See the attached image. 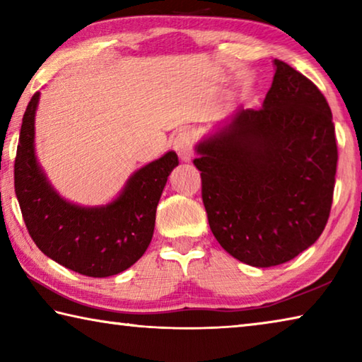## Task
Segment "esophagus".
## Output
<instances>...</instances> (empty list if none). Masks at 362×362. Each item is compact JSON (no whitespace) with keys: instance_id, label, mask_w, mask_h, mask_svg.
<instances>
[{"instance_id":"esophagus-1","label":"esophagus","mask_w":362,"mask_h":362,"mask_svg":"<svg viewBox=\"0 0 362 362\" xmlns=\"http://www.w3.org/2000/svg\"><path fill=\"white\" fill-rule=\"evenodd\" d=\"M174 148L183 161H189L194 150V134L189 129H182L174 137Z\"/></svg>"}]
</instances>
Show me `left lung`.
Listing matches in <instances>:
<instances>
[{"label":"left lung","instance_id":"8db88e82","mask_svg":"<svg viewBox=\"0 0 362 362\" xmlns=\"http://www.w3.org/2000/svg\"><path fill=\"white\" fill-rule=\"evenodd\" d=\"M274 65L263 107L241 110L193 159L216 240L259 268L292 260L321 236L339 159L326 97L289 64Z\"/></svg>","mask_w":362,"mask_h":362}]
</instances>
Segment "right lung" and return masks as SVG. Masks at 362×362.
<instances>
[{"label": "right lung", "mask_w": 362, "mask_h": 362, "mask_svg": "<svg viewBox=\"0 0 362 362\" xmlns=\"http://www.w3.org/2000/svg\"><path fill=\"white\" fill-rule=\"evenodd\" d=\"M35 93L23 115L14 163V188L23 222L49 259L90 278H107L134 265L148 247L156 206L179 159L174 151L134 174L112 204L79 207L64 201L36 163Z\"/></svg>", "instance_id": "right-lung-1"}]
</instances>
